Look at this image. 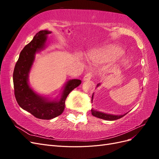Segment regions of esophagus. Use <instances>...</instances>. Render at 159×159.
Returning <instances> with one entry per match:
<instances>
[{
  "label": "esophagus",
  "instance_id": "obj_1",
  "mask_svg": "<svg viewBox=\"0 0 159 159\" xmlns=\"http://www.w3.org/2000/svg\"><path fill=\"white\" fill-rule=\"evenodd\" d=\"M92 73L91 72H89V73L86 74L85 75L84 77V81H89L92 78Z\"/></svg>",
  "mask_w": 159,
  "mask_h": 159
}]
</instances>
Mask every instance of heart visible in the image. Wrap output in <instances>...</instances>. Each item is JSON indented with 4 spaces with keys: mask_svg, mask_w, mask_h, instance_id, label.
Segmentation results:
<instances>
[{
    "mask_svg": "<svg viewBox=\"0 0 159 159\" xmlns=\"http://www.w3.org/2000/svg\"><path fill=\"white\" fill-rule=\"evenodd\" d=\"M123 54L121 48L115 46L105 48L98 50H93L89 54V58L93 61L107 62L116 60Z\"/></svg>",
    "mask_w": 159,
    "mask_h": 159,
    "instance_id": "b5f03b06",
    "label": "heart"
}]
</instances>
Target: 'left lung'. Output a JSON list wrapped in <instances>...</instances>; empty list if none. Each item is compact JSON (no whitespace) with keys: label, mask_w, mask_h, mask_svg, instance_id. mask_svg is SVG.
Listing matches in <instances>:
<instances>
[{"label":"left lung","mask_w":159,"mask_h":159,"mask_svg":"<svg viewBox=\"0 0 159 159\" xmlns=\"http://www.w3.org/2000/svg\"><path fill=\"white\" fill-rule=\"evenodd\" d=\"M100 85V83L97 85V88ZM93 93L92 95V98H91V102H93ZM127 113H125L123 115H113V114H109L106 113H103L102 111H98L95 110L94 109H91V114H92L94 117H96L99 119H102L104 120H107V121H114V120H117L120 118L125 116Z\"/></svg>","instance_id":"1"}]
</instances>
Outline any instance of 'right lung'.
<instances>
[{
  "instance_id": "add662e5",
  "label": "right lung",
  "mask_w": 159,
  "mask_h": 159,
  "mask_svg": "<svg viewBox=\"0 0 159 159\" xmlns=\"http://www.w3.org/2000/svg\"><path fill=\"white\" fill-rule=\"evenodd\" d=\"M51 33V31L41 30L36 34L21 51L13 73L14 95L19 106L36 118L46 120L54 119L63 113L68 95L81 83L77 79L68 80L64 86L60 98L54 99L40 95L30 86L28 78L35 55L44 49L48 36Z\"/></svg>"
}]
</instances>
